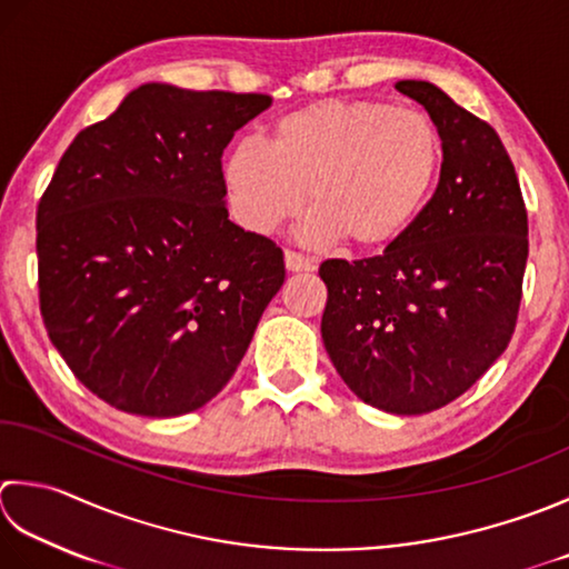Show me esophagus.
I'll return each instance as SVG.
<instances>
[{
  "label": "esophagus",
  "instance_id": "34e87169",
  "mask_svg": "<svg viewBox=\"0 0 569 569\" xmlns=\"http://www.w3.org/2000/svg\"><path fill=\"white\" fill-rule=\"evenodd\" d=\"M286 259V269L291 273H300V271H316V259H310V256L300 253V251H291L288 249L283 253Z\"/></svg>",
  "mask_w": 569,
  "mask_h": 569
}]
</instances>
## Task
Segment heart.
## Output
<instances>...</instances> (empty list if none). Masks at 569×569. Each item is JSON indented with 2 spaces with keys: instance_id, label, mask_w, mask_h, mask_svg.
<instances>
[{
  "instance_id": "1",
  "label": "heart",
  "mask_w": 569,
  "mask_h": 569,
  "mask_svg": "<svg viewBox=\"0 0 569 569\" xmlns=\"http://www.w3.org/2000/svg\"><path fill=\"white\" fill-rule=\"evenodd\" d=\"M443 142L419 110L372 98H326L283 116L269 148L243 140L231 150L224 182L233 217L271 233L308 204L300 237L345 239L377 251L405 237L439 180Z\"/></svg>"
}]
</instances>
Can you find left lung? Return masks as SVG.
<instances>
[{
	"mask_svg": "<svg viewBox=\"0 0 569 569\" xmlns=\"http://www.w3.org/2000/svg\"><path fill=\"white\" fill-rule=\"evenodd\" d=\"M443 142L437 192L370 259L320 263L322 342L365 405L427 415L461 397L513 338L528 261L516 167L486 120L427 81H397Z\"/></svg>",
	"mask_w": 569,
	"mask_h": 569,
	"instance_id": "8db88e82",
	"label": "left lung"
}]
</instances>
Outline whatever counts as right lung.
Segmentation results:
<instances>
[{"mask_svg":"<svg viewBox=\"0 0 569 569\" xmlns=\"http://www.w3.org/2000/svg\"><path fill=\"white\" fill-rule=\"evenodd\" d=\"M271 100L144 83L63 152L37 207L39 308L106 405L180 417L237 372L286 266L229 221L221 154Z\"/></svg>","mask_w":569,"mask_h":569,"instance_id":"add662e5","label":"right lung"}]
</instances>
